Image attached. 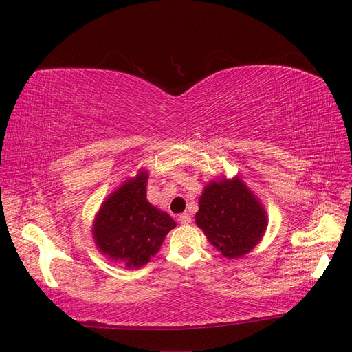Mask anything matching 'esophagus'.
Instances as JSON below:
<instances>
[{
	"instance_id": "obj_1",
	"label": "esophagus",
	"mask_w": 352,
	"mask_h": 352,
	"mask_svg": "<svg viewBox=\"0 0 352 352\" xmlns=\"http://www.w3.org/2000/svg\"><path fill=\"white\" fill-rule=\"evenodd\" d=\"M179 221L182 223V225H189L192 219H190V214H188V212H184V214L179 216Z\"/></svg>"
}]
</instances>
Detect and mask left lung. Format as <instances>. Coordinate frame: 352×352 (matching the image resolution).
Listing matches in <instances>:
<instances>
[{
    "mask_svg": "<svg viewBox=\"0 0 352 352\" xmlns=\"http://www.w3.org/2000/svg\"><path fill=\"white\" fill-rule=\"evenodd\" d=\"M195 219L207 239L229 258L250 252L267 228L261 204L241 179L206 186Z\"/></svg>",
    "mask_w": 352,
    "mask_h": 352,
    "instance_id": "1",
    "label": "left lung"
}]
</instances>
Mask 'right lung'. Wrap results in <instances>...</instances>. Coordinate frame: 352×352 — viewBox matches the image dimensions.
I'll return each instance as SVG.
<instances>
[{
  "label": "right lung",
  "mask_w": 352,
  "mask_h": 352,
  "mask_svg": "<svg viewBox=\"0 0 352 352\" xmlns=\"http://www.w3.org/2000/svg\"><path fill=\"white\" fill-rule=\"evenodd\" d=\"M145 172L126 182L104 202L94 236L101 252L122 260L127 267L138 269L157 254L167 233L176 223L146 201Z\"/></svg>",
  "instance_id": "right-lung-1"
}]
</instances>
